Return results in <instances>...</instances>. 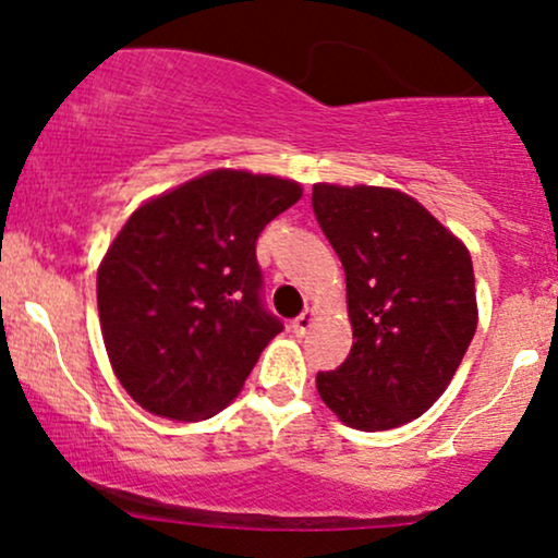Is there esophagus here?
I'll return each instance as SVG.
<instances>
[{"instance_id": "obj_1", "label": "esophagus", "mask_w": 558, "mask_h": 558, "mask_svg": "<svg viewBox=\"0 0 558 558\" xmlns=\"http://www.w3.org/2000/svg\"><path fill=\"white\" fill-rule=\"evenodd\" d=\"M312 319H315V310H304L301 312V315L293 319V332H296V336H306V330L312 328Z\"/></svg>"}]
</instances>
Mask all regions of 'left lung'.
<instances>
[{
	"mask_svg": "<svg viewBox=\"0 0 558 558\" xmlns=\"http://www.w3.org/2000/svg\"><path fill=\"white\" fill-rule=\"evenodd\" d=\"M312 207L345 272L354 345L317 373L323 401L356 430H390L438 401L477 328L462 241L393 189L317 183Z\"/></svg>",
	"mask_w": 558,
	"mask_h": 558,
	"instance_id": "8db88e82",
	"label": "left lung"
}]
</instances>
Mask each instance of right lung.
<instances>
[{"label":"right lung","instance_id":"right-lung-1","mask_svg":"<svg viewBox=\"0 0 558 558\" xmlns=\"http://www.w3.org/2000/svg\"><path fill=\"white\" fill-rule=\"evenodd\" d=\"M301 185L215 170L138 207L96 275L112 369L146 412L198 422L233 401L283 330L262 299L257 239Z\"/></svg>","mask_w":558,"mask_h":558}]
</instances>
